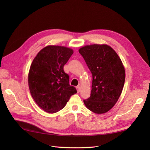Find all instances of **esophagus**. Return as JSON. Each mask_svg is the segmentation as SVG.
I'll list each match as a JSON object with an SVG mask.
<instances>
[{
  "instance_id": "1",
  "label": "esophagus",
  "mask_w": 150,
  "mask_h": 150,
  "mask_svg": "<svg viewBox=\"0 0 150 150\" xmlns=\"http://www.w3.org/2000/svg\"><path fill=\"white\" fill-rule=\"evenodd\" d=\"M76 89H77V91H78V93H79L81 91V88H80V86H77Z\"/></svg>"
}]
</instances>
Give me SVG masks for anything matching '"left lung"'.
<instances>
[{"mask_svg":"<svg viewBox=\"0 0 150 150\" xmlns=\"http://www.w3.org/2000/svg\"><path fill=\"white\" fill-rule=\"evenodd\" d=\"M93 76L90 97L84 103L96 114L108 112L118 100L125 81V70L115 50L106 44H93L79 49Z\"/></svg>","mask_w":150,"mask_h":150,"instance_id":"8db88e82","label":"left lung"}]
</instances>
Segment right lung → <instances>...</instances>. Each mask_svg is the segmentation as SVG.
Instances as JSON below:
<instances>
[{
    "mask_svg": "<svg viewBox=\"0 0 150 150\" xmlns=\"http://www.w3.org/2000/svg\"><path fill=\"white\" fill-rule=\"evenodd\" d=\"M72 54L70 48L48 46L40 50L32 62L28 75L29 90L36 104L46 112L60 111L77 93L64 71Z\"/></svg>",
    "mask_w": 150,
    "mask_h": 150,
    "instance_id": "1",
    "label": "right lung"
}]
</instances>
